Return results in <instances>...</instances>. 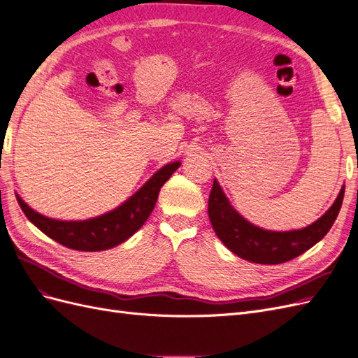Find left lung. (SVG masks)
<instances>
[{
  "label": "left lung",
  "mask_w": 358,
  "mask_h": 358,
  "mask_svg": "<svg viewBox=\"0 0 358 358\" xmlns=\"http://www.w3.org/2000/svg\"><path fill=\"white\" fill-rule=\"evenodd\" d=\"M345 187L331 208L320 220L301 230L268 231L246 221L233 209L218 180L209 196V220L216 236L233 254L258 264H280L299 257L329 233L341 210Z\"/></svg>",
  "instance_id": "left-lung-1"
}]
</instances>
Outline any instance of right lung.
<instances>
[{
	"label": "right lung",
	"mask_w": 358,
	"mask_h": 358,
	"mask_svg": "<svg viewBox=\"0 0 358 358\" xmlns=\"http://www.w3.org/2000/svg\"><path fill=\"white\" fill-rule=\"evenodd\" d=\"M179 166V161L170 162L159 169L134 196L124 201L119 208L85 221H58L48 218L32 210L19 196L16 197L27 218L50 239L76 251H104V249H110L125 242L146 222L150 212L155 208L161 187Z\"/></svg>",
	"instance_id": "right-lung-1"
}]
</instances>
